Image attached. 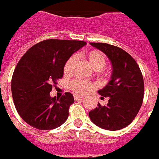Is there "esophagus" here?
I'll list each match as a JSON object with an SVG mask.
<instances>
[{"mask_svg":"<svg viewBox=\"0 0 159 159\" xmlns=\"http://www.w3.org/2000/svg\"><path fill=\"white\" fill-rule=\"evenodd\" d=\"M74 99L76 100V101H77V100H80L82 99V98H83V96H81V95H77V94H74Z\"/></svg>","mask_w":159,"mask_h":159,"instance_id":"esophagus-1","label":"esophagus"}]
</instances>
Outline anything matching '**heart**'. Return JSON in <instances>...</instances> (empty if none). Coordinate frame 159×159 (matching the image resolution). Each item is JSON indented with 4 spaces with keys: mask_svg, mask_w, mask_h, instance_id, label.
Returning a JSON list of instances; mask_svg holds the SVG:
<instances>
[{
    "mask_svg": "<svg viewBox=\"0 0 159 159\" xmlns=\"http://www.w3.org/2000/svg\"><path fill=\"white\" fill-rule=\"evenodd\" d=\"M86 57L90 65L96 70L102 69V68L105 67L107 64L106 56L100 51H90V52H86ZM74 61H75V57L73 56V57H69L68 61L65 62V65H64V73L65 74H69L71 72L72 66L74 63ZM70 87L73 91L77 94H83L90 93L94 89H95L96 85L90 82H87V81L77 79L71 82Z\"/></svg>",
    "mask_w": 159,
    "mask_h": 159,
    "instance_id": "obj_1",
    "label": "heart"
}]
</instances>
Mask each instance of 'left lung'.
I'll use <instances>...</instances> for the list:
<instances>
[{
	"mask_svg": "<svg viewBox=\"0 0 159 159\" xmlns=\"http://www.w3.org/2000/svg\"><path fill=\"white\" fill-rule=\"evenodd\" d=\"M107 56L112 64L108 84L98 90L101 98H108L105 106L89 112L94 125L107 130H120L130 125L141 108L144 98V80L139 66L125 50L104 43H90Z\"/></svg>",
	"mask_w": 159,
	"mask_h": 159,
	"instance_id": "obj_1",
	"label": "left lung"
}]
</instances>
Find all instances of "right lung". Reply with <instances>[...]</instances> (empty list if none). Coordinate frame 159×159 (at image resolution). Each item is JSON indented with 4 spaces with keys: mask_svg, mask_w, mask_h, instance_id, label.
I'll use <instances>...</instances> for the list:
<instances>
[{
    "mask_svg": "<svg viewBox=\"0 0 159 159\" xmlns=\"http://www.w3.org/2000/svg\"><path fill=\"white\" fill-rule=\"evenodd\" d=\"M86 44L84 41L46 39L22 57L11 81V91L16 110L28 125L39 130L59 127L69 116L74 102L71 93L52 98L53 84L64 74V65L73 53Z\"/></svg>",
    "mask_w": 159,
    "mask_h": 159,
    "instance_id": "obj_1",
    "label": "right lung"
}]
</instances>
